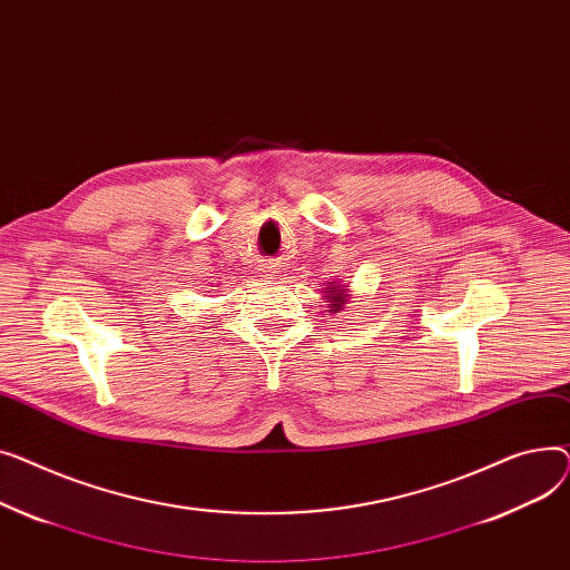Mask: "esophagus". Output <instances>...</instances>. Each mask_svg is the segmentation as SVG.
I'll return each instance as SVG.
<instances>
[{"label":"esophagus","mask_w":570,"mask_h":570,"mask_svg":"<svg viewBox=\"0 0 570 570\" xmlns=\"http://www.w3.org/2000/svg\"><path fill=\"white\" fill-rule=\"evenodd\" d=\"M259 274H262V278H264V281H272V278H276V274H278V264H276V259H264V262L259 264Z\"/></svg>","instance_id":"obj_1"}]
</instances>
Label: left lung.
<instances>
[{"mask_svg": "<svg viewBox=\"0 0 570 570\" xmlns=\"http://www.w3.org/2000/svg\"><path fill=\"white\" fill-rule=\"evenodd\" d=\"M326 292V308L328 313H341L343 306L347 304V294H345V285H336V283H328V287H324Z\"/></svg>", "mask_w": 570, "mask_h": 570, "instance_id": "left-lung-1", "label": "left lung"}]
</instances>
